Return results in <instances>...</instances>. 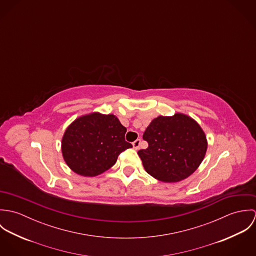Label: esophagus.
Masks as SVG:
<instances>
[{"label":"esophagus","mask_w":256,"mask_h":256,"mask_svg":"<svg viewBox=\"0 0 256 256\" xmlns=\"http://www.w3.org/2000/svg\"><path fill=\"white\" fill-rule=\"evenodd\" d=\"M140 144H141V139H137L135 142H133L132 145L135 150H138L140 148Z\"/></svg>","instance_id":"1"}]
</instances>
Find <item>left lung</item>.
Instances as JSON below:
<instances>
[{"instance_id":"left-lung-1","label":"left lung","mask_w":256,"mask_h":256,"mask_svg":"<svg viewBox=\"0 0 256 256\" xmlns=\"http://www.w3.org/2000/svg\"><path fill=\"white\" fill-rule=\"evenodd\" d=\"M143 139L148 146L138 154L144 168L162 182H178L190 176L202 162L208 146L200 125L183 113L152 119Z\"/></svg>"}]
</instances>
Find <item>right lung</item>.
Returning <instances> with one entry per match:
<instances>
[{"mask_svg": "<svg viewBox=\"0 0 256 256\" xmlns=\"http://www.w3.org/2000/svg\"><path fill=\"white\" fill-rule=\"evenodd\" d=\"M126 128L113 114L92 112L73 121L61 143L64 160L78 176H96L110 170L119 154L132 145L125 141Z\"/></svg>", "mask_w": 256, "mask_h": 256, "instance_id": "obj_1", "label": "right lung"}]
</instances>
